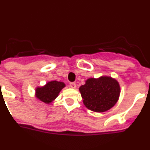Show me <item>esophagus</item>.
Returning a JSON list of instances; mask_svg holds the SVG:
<instances>
[{"label": "esophagus", "mask_w": 150, "mask_h": 150, "mask_svg": "<svg viewBox=\"0 0 150 150\" xmlns=\"http://www.w3.org/2000/svg\"><path fill=\"white\" fill-rule=\"evenodd\" d=\"M69 86L72 89H75L76 87V83H74V82H71V83H69Z\"/></svg>", "instance_id": "34e87169"}]
</instances>
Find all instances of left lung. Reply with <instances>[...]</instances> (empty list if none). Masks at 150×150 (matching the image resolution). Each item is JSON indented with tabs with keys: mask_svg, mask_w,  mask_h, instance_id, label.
I'll list each match as a JSON object with an SVG mask.
<instances>
[{
	"mask_svg": "<svg viewBox=\"0 0 150 150\" xmlns=\"http://www.w3.org/2000/svg\"><path fill=\"white\" fill-rule=\"evenodd\" d=\"M120 90L118 82L109 76L89 78L79 88L85 107L96 112H106L114 107L119 98Z\"/></svg>",
	"mask_w": 150,
	"mask_h": 150,
	"instance_id": "obj_1",
	"label": "left lung"
}]
</instances>
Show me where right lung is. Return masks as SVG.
Returning a JSON list of instances; mask_svg holds the SVG:
<instances>
[{
    "instance_id": "right-lung-1",
    "label": "right lung",
    "mask_w": 150,
    "mask_h": 150,
    "mask_svg": "<svg viewBox=\"0 0 150 150\" xmlns=\"http://www.w3.org/2000/svg\"><path fill=\"white\" fill-rule=\"evenodd\" d=\"M65 87L64 82L52 81L41 87L35 89V96L38 100L45 103H50L58 97L61 89Z\"/></svg>"
}]
</instances>
